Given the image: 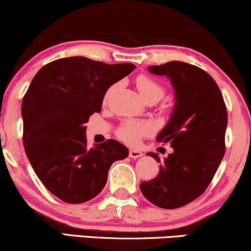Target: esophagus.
<instances>
[{
    "label": "esophagus",
    "instance_id": "1",
    "mask_svg": "<svg viewBox=\"0 0 251 251\" xmlns=\"http://www.w3.org/2000/svg\"><path fill=\"white\" fill-rule=\"evenodd\" d=\"M129 158L132 159H138V158H141L143 156V152H140V151L138 150H129Z\"/></svg>",
    "mask_w": 251,
    "mask_h": 251
}]
</instances>
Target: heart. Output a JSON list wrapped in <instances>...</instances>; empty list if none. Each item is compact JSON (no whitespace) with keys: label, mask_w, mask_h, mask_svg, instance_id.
I'll use <instances>...</instances> for the list:
<instances>
[{"label":"heart","mask_w":251,"mask_h":251,"mask_svg":"<svg viewBox=\"0 0 251 251\" xmlns=\"http://www.w3.org/2000/svg\"><path fill=\"white\" fill-rule=\"evenodd\" d=\"M135 84L140 92V95L143 96V98L146 101L154 100L158 101L159 99H161L165 95V87L161 83H159L158 80L153 79L152 77L146 76V75H139L135 79ZM112 86L111 89H108V91L105 95V99H107L110 97L111 92L113 90ZM152 132V126L149 123L144 122H125L122 124L119 128H118V137L125 143L134 145L138 144L139 140L144 137V135L150 134Z\"/></svg>","instance_id":"1"}]
</instances>
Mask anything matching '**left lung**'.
Instances as JSON below:
<instances>
[{
    "mask_svg": "<svg viewBox=\"0 0 251 251\" xmlns=\"http://www.w3.org/2000/svg\"><path fill=\"white\" fill-rule=\"evenodd\" d=\"M149 70L173 84V113L156 137L173 152L162 161L147 153L161 165L155 179L141 182L140 189L156 207L175 209L198 199L212 182L226 152L227 107L216 81L198 66L172 60Z\"/></svg>",
    "mask_w": 251,
    "mask_h": 251,
    "instance_id": "8db88e82",
    "label": "left lung"
}]
</instances>
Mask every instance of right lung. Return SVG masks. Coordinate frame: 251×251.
Returning <instances> with one entry per match:
<instances>
[{
    "label": "right lung",
    "mask_w": 251,
    "mask_h": 251,
    "mask_svg": "<svg viewBox=\"0 0 251 251\" xmlns=\"http://www.w3.org/2000/svg\"><path fill=\"white\" fill-rule=\"evenodd\" d=\"M76 56L48 63L23 97V145L45 188L66 203H83L102 191L111 165L128 150L108 139L89 149L90 116L100 112L108 87L134 70Z\"/></svg>",
    "instance_id": "obj_1"
}]
</instances>
